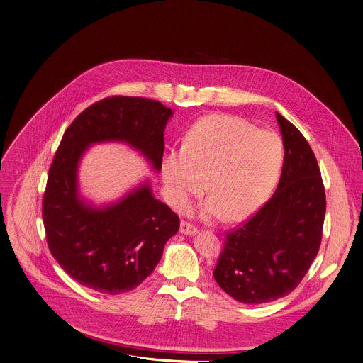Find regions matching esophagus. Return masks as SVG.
<instances>
[{
	"mask_svg": "<svg viewBox=\"0 0 363 363\" xmlns=\"http://www.w3.org/2000/svg\"><path fill=\"white\" fill-rule=\"evenodd\" d=\"M196 227L195 225H192L191 223H188V221H185V220H182L181 221V233L182 234H189V235H192V234H196Z\"/></svg>",
	"mask_w": 363,
	"mask_h": 363,
	"instance_id": "34e87169",
	"label": "esophagus"
}]
</instances>
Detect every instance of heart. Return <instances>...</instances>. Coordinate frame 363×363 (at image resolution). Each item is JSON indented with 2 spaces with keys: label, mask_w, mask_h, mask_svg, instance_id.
I'll return each mask as SVG.
<instances>
[{
  "label": "heart",
  "mask_w": 363,
  "mask_h": 363,
  "mask_svg": "<svg viewBox=\"0 0 363 363\" xmlns=\"http://www.w3.org/2000/svg\"><path fill=\"white\" fill-rule=\"evenodd\" d=\"M284 164V143L270 130H257L244 119L208 116L182 140V149L162 160V179L169 202L185 210L203 188L210 196L201 206L203 220H240L272 194Z\"/></svg>",
  "instance_id": "b5f03b06"
}]
</instances>
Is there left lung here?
<instances>
[{
    "label": "left lung",
    "mask_w": 363,
    "mask_h": 363,
    "mask_svg": "<svg viewBox=\"0 0 363 363\" xmlns=\"http://www.w3.org/2000/svg\"><path fill=\"white\" fill-rule=\"evenodd\" d=\"M284 164L273 196L225 235L214 269L218 286L245 304L290 294L312 266L322 242L326 194L315 153L300 130L276 113Z\"/></svg>",
    "instance_id": "1"
}]
</instances>
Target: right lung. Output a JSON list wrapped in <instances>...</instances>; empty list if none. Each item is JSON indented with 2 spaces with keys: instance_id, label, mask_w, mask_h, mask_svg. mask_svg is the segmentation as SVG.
<instances>
[{
  "instance_id": "add662e5",
  "label": "right lung",
  "mask_w": 363,
  "mask_h": 363,
  "mask_svg": "<svg viewBox=\"0 0 363 363\" xmlns=\"http://www.w3.org/2000/svg\"><path fill=\"white\" fill-rule=\"evenodd\" d=\"M172 113L158 100L112 96L84 109L65 132L48 171L43 223L51 254L82 286L112 296L133 290L179 230L178 216L146 182L105 208L84 202L77 189L82 155L91 143L126 142L161 171Z\"/></svg>"
}]
</instances>
